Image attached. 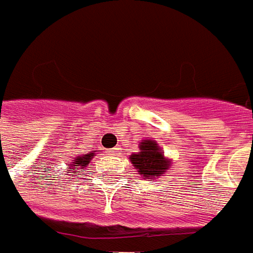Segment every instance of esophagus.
<instances>
[{
	"mask_svg": "<svg viewBox=\"0 0 253 253\" xmlns=\"http://www.w3.org/2000/svg\"><path fill=\"white\" fill-rule=\"evenodd\" d=\"M109 154H111V155H118V154H119V148L109 149Z\"/></svg>",
	"mask_w": 253,
	"mask_h": 253,
	"instance_id": "1",
	"label": "esophagus"
}]
</instances>
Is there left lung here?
Returning a JSON list of instances; mask_svg holds the SVG:
<instances>
[{"label":"left lung","instance_id":"obj_1","mask_svg":"<svg viewBox=\"0 0 253 253\" xmlns=\"http://www.w3.org/2000/svg\"><path fill=\"white\" fill-rule=\"evenodd\" d=\"M133 166L137 169L138 174L152 180L156 176H162L163 171L168 169L170 161L163 156V151L155 141H144L140 144V152L130 156Z\"/></svg>","mask_w":253,"mask_h":253}]
</instances>
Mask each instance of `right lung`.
Wrapping results in <instances>:
<instances>
[{
    "instance_id": "1",
    "label": "right lung",
    "mask_w": 253,
    "mask_h": 253,
    "mask_svg": "<svg viewBox=\"0 0 253 253\" xmlns=\"http://www.w3.org/2000/svg\"><path fill=\"white\" fill-rule=\"evenodd\" d=\"M92 156H94V152H92V154H87V155L77 156V158H75V161L72 162V165H73V166H72V168H73V171H75L76 169H82V168L85 166V165H88V162H90ZM76 166H79V168H76ZM69 173H70V171H69ZM75 174H76V171H75ZM72 176H73V174H72Z\"/></svg>"
}]
</instances>
